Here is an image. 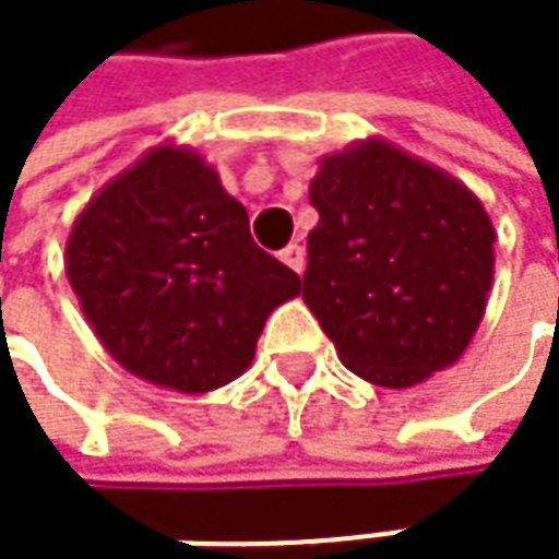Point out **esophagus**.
Instances as JSON below:
<instances>
[{
	"instance_id": "1",
	"label": "esophagus",
	"mask_w": 559,
	"mask_h": 559,
	"mask_svg": "<svg viewBox=\"0 0 559 559\" xmlns=\"http://www.w3.org/2000/svg\"><path fill=\"white\" fill-rule=\"evenodd\" d=\"M281 262H284V265H287L290 272H297V275H300V272L307 269V252H304V246L290 242V246H287V249L281 252Z\"/></svg>"
}]
</instances>
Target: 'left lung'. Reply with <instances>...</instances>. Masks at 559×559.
<instances>
[{
    "label": "left lung",
    "mask_w": 559,
    "mask_h": 559,
    "mask_svg": "<svg viewBox=\"0 0 559 559\" xmlns=\"http://www.w3.org/2000/svg\"><path fill=\"white\" fill-rule=\"evenodd\" d=\"M304 304L340 362L382 389L453 366L483 323L496 229L479 197L385 139L320 158Z\"/></svg>",
    "instance_id": "8db88e82"
}]
</instances>
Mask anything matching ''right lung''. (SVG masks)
<instances>
[{
  "mask_svg": "<svg viewBox=\"0 0 559 559\" xmlns=\"http://www.w3.org/2000/svg\"><path fill=\"white\" fill-rule=\"evenodd\" d=\"M67 278L106 353L183 394L223 389L300 278L259 249L249 213L193 148L158 145L73 219Z\"/></svg>",
  "mask_w": 559,
  "mask_h": 559,
  "instance_id": "add662e5",
  "label": "right lung"
}]
</instances>
